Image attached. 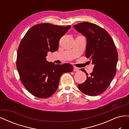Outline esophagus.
Here are the masks:
<instances>
[{
  "label": "esophagus",
  "mask_w": 129,
  "mask_h": 129,
  "mask_svg": "<svg viewBox=\"0 0 129 129\" xmlns=\"http://www.w3.org/2000/svg\"><path fill=\"white\" fill-rule=\"evenodd\" d=\"M79 71V69H78L77 67H74V72H77Z\"/></svg>",
  "instance_id": "1"
}]
</instances>
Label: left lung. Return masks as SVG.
<instances>
[{"mask_svg": "<svg viewBox=\"0 0 129 129\" xmlns=\"http://www.w3.org/2000/svg\"><path fill=\"white\" fill-rule=\"evenodd\" d=\"M77 32L86 38L85 56L90 58L94 67L87 80L78 84L84 94L95 96L103 93L115 76L118 54L114 41L109 34L99 26L83 22L74 26Z\"/></svg>", "mask_w": 129, "mask_h": 129, "instance_id": "left-lung-1", "label": "left lung"}]
</instances>
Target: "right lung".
I'll list each match as a JSON object with an SVG mask.
<instances>
[{"mask_svg":"<svg viewBox=\"0 0 129 129\" xmlns=\"http://www.w3.org/2000/svg\"><path fill=\"white\" fill-rule=\"evenodd\" d=\"M70 28L71 26L36 25L27 31L19 45L18 72L22 84L34 96H51L56 91L62 74L73 71L71 64H55L46 57L48 52L58 49L60 38Z\"/></svg>","mask_w":129,"mask_h":129,"instance_id":"1","label":"right lung"}]
</instances>
